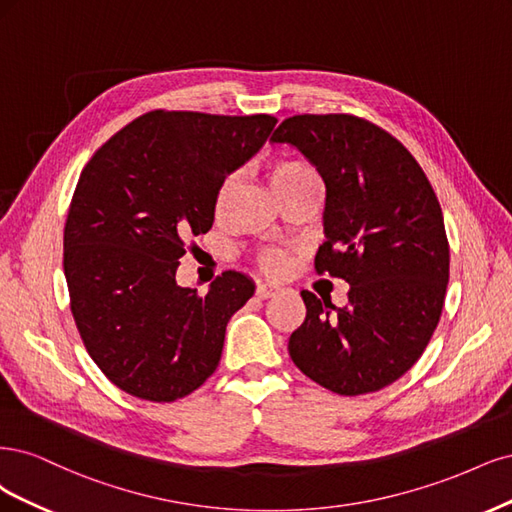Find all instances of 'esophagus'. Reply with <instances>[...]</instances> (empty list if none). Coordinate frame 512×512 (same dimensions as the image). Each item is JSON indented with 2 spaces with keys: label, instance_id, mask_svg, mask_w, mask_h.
<instances>
[{
  "label": "esophagus",
  "instance_id": "1",
  "mask_svg": "<svg viewBox=\"0 0 512 512\" xmlns=\"http://www.w3.org/2000/svg\"><path fill=\"white\" fill-rule=\"evenodd\" d=\"M280 291H283V289H280L278 285H270V283H261V285H257V298L259 300H268V298H274V295H278Z\"/></svg>",
  "mask_w": 512,
  "mask_h": 512
}]
</instances>
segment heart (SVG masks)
<instances>
[{
	"label": "heart",
	"instance_id": "heart-1",
	"mask_svg": "<svg viewBox=\"0 0 512 512\" xmlns=\"http://www.w3.org/2000/svg\"><path fill=\"white\" fill-rule=\"evenodd\" d=\"M315 172H312L306 163L298 161V159H283V161H276L272 170H270V183L274 187V191L278 193L280 189H285L287 185H293L298 183V180L302 178H308ZM236 193V176H227L219 191H217V197H214V212H217V217H221V214H225L227 206L232 204V197ZM261 266L266 272L270 274H278L283 272L285 268V255L283 253H268L266 257L261 259Z\"/></svg>",
	"mask_w": 512,
	"mask_h": 512
}]
</instances>
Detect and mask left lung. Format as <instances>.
<instances>
[{
	"label": "left lung",
	"mask_w": 512,
	"mask_h": 512,
	"mask_svg": "<svg viewBox=\"0 0 512 512\" xmlns=\"http://www.w3.org/2000/svg\"><path fill=\"white\" fill-rule=\"evenodd\" d=\"M272 142L317 166L327 240L315 270L351 285L342 308L302 291L293 364L338 395L383 389L415 366L442 315L449 240L438 197L400 140L353 114H295Z\"/></svg>",
	"instance_id": "obj_1"
}]
</instances>
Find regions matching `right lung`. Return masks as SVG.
<instances>
[{
  "label": "right lung",
  "instance_id": "add662e5",
  "mask_svg": "<svg viewBox=\"0 0 512 512\" xmlns=\"http://www.w3.org/2000/svg\"><path fill=\"white\" fill-rule=\"evenodd\" d=\"M274 125L270 114L153 110L82 168L63 229L70 308L97 368L134 398L180 400L217 370L227 321L255 285L227 270L197 295L176 285L178 259Z\"/></svg>",
  "mask_w": 512,
  "mask_h": 512
}]
</instances>
